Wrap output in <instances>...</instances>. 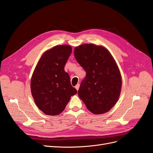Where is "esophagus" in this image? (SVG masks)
Returning a JSON list of instances; mask_svg holds the SVG:
<instances>
[{
  "mask_svg": "<svg viewBox=\"0 0 153 153\" xmlns=\"http://www.w3.org/2000/svg\"><path fill=\"white\" fill-rule=\"evenodd\" d=\"M79 87H80V84H77L76 85V86H75L76 89L77 91H78V89H79Z\"/></svg>",
  "mask_w": 153,
  "mask_h": 153,
  "instance_id": "34e87169",
  "label": "esophagus"
}]
</instances>
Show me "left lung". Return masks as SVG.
I'll use <instances>...</instances> for the list:
<instances>
[{"instance_id":"8db88e82","label":"left lung","mask_w":153,"mask_h":153,"mask_svg":"<svg viewBox=\"0 0 153 153\" xmlns=\"http://www.w3.org/2000/svg\"><path fill=\"white\" fill-rule=\"evenodd\" d=\"M74 55L86 72L78 92L80 98L92 113L108 112L118 101L122 87L121 73L112 55L94 44L75 47Z\"/></svg>"}]
</instances>
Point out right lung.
I'll use <instances>...</instances> for the list:
<instances>
[{"instance_id": "1", "label": "right lung", "mask_w": 153, "mask_h": 153, "mask_svg": "<svg viewBox=\"0 0 153 153\" xmlns=\"http://www.w3.org/2000/svg\"><path fill=\"white\" fill-rule=\"evenodd\" d=\"M72 52L69 45H57L41 55L30 81L32 96L43 113L57 115L65 108L71 97L77 93L64 71V66Z\"/></svg>"}]
</instances>
